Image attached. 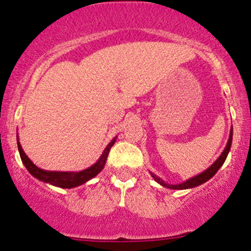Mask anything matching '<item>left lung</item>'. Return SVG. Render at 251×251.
<instances>
[{
  "instance_id": "8db88e82",
  "label": "left lung",
  "mask_w": 251,
  "mask_h": 251,
  "mask_svg": "<svg viewBox=\"0 0 251 251\" xmlns=\"http://www.w3.org/2000/svg\"><path fill=\"white\" fill-rule=\"evenodd\" d=\"M231 142H232V128L231 131H230V135H229V140H227V144L226 146V149H224V151L222 152V154L220 157L217 158V160L212 164L211 166H210L209 169H206L205 171L201 172V174L195 176V177L190 178L186 181H183V183L180 184H176V185H172V184H168L165 183L163 179H160L159 177H157L154 174H152L151 172V176L154 178L155 181H158V183L160 184V185L165 186V188H169V189H174V190H184V189H191V188H195V186H198L201 185V184L205 183V181H208L210 178H212L214 176L216 175V172L220 170V168L222 165H223L224 162H226V157H227V153H229L230 151V148H231Z\"/></svg>"
}]
</instances>
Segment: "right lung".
Returning <instances> with one entry per match:
<instances>
[{
  "label": "right lung",
  "mask_w": 251,
  "mask_h": 251,
  "mask_svg": "<svg viewBox=\"0 0 251 251\" xmlns=\"http://www.w3.org/2000/svg\"><path fill=\"white\" fill-rule=\"evenodd\" d=\"M17 139V148H19L20 157H21L22 163L25 164V169L29 171V174L33 176V177L37 178L39 180L45 181V183L51 184V185L57 186V188L62 189H72L75 188V186L81 185V184L86 183L92 178H94L96 176L99 174L100 171L105 166L106 160H107V155L109 153V150H111L112 146L116 143L117 138H114L111 143L106 146V149L103 150L101 157L98 159L96 164H93L92 166H89L88 169L82 170V171L79 172H59V171H46V170H42L34 164L29 158L27 157V154L25 153V151L21 148V144L19 142V137L16 135Z\"/></svg>",
  "instance_id": "right-lung-1"
}]
</instances>
